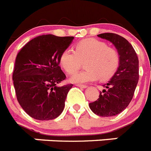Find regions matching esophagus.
Instances as JSON below:
<instances>
[{
	"mask_svg": "<svg viewBox=\"0 0 151 151\" xmlns=\"http://www.w3.org/2000/svg\"><path fill=\"white\" fill-rule=\"evenodd\" d=\"M76 86L78 87H80V88H83V89H85V88H86L87 87V86H86V85H83V84H77Z\"/></svg>",
	"mask_w": 151,
	"mask_h": 151,
	"instance_id": "esophagus-1",
	"label": "esophagus"
}]
</instances>
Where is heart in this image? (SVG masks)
<instances>
[{"instance_id": "b5f03b06", "label": "heart", "mask_w": 151, "mask_h": 151, "mask_svg": "<svg viewBox=\"0 0 151 151\" xmlns=\"http://www.w3.org/2000/svg\"><path fill=\"white\" fill-rule=\"evenodd\" d=\"M117 51L108 47L104 42L96 38H86L78 42L76 50L65 49L61 53L59 64L68 74H73L85 62L86 70L70 78L73 83H86L98 80L107 81L117 71L119 65Z\"/></svg>"}]
</instances>
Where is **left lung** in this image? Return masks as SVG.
<instances>
[{"mask_svg": "<svg viewBox=\"0 0 151 151\" xmlns=\"http://www.w3.org/2000/svg\"><path fill=\"white\" fill-rule=\"evenodd\" d=\"M109 41L119 55V65L110 80L103 85L99 98L89 104L93 113L103 117L113 116L127 107L133 99L139 80V61L134 48L127 40L114 33L98 35Z\"/></svg>", "mask_w": 151, "mask_h": 151, "instance_id": "left-lung-1", "label": "left lung"}]
</instances>
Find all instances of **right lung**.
I'll return each mask as SVG.
<instances>
[{
    "label": "right lung",
    "mask_w": 151,
    "mask_h": 151,
    "mask_svg": "<svg viewBox=\"0 0 151 151\" xmlns=\"http://www.w3.org/2000/svg\"><path fill=\"white\" fill-rule=\"evenodd\" d=\"M73 39L53 35L38 36L24 46L16 57L13 81L17 99L34 119H55L64 109L73 85L57 86L66 78L59 66V57Z\"/></svg>",
    "instance_id": "1"
}]
</instances>
